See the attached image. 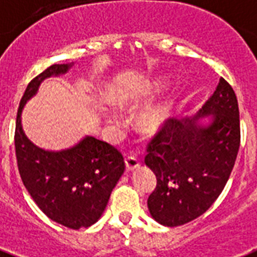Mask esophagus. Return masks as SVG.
Returning <instances> with one entry per match:
<instances>
[{
  "mask_svg": "<svg viewBox=\"0 0 257 257\" xmlns=\"http://www.w3.org/2000/svg\"><path fill=\"white\" fill-rule=\"evenodd\" d=\"M124 164H126L127 172H134L135 169H138L139 165H141L135 157H127L126 160H124Z\"/></svg>",
  "mask_w": 257,
  "mask_h": 257,
  "instance_id": "esophagus-1",
  "label": "esophagus"
}]
</instances>
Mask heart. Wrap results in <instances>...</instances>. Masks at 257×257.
I'll return each instance as SVG.
<instances>
[{
  "label": "heart",
  "mask_w": 257,
  "mask_h": 257,
  "mask_svg": "<svg viewBox=\"0 0 257 257\" xmlns=\"http://www.w3.org/2000/svg\"><path fill=\"white\" fill-rule=\"evenodd\" d=\"M150 93L151 89H141V91H135V92L123 93L116 99V104L120 107L135 106ZM169 115H170V104L168 101H164V103H160L157 106L150 107L139 116V128L143 133L153 134V133H156L157 130H160L161 127L164 126L165 122L169 119ZM111 122H114V120H111Z\"/></svg>",
  "instance_id": "1"
}]
</instances>
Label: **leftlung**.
I'll use <instances>...</instances> for the list:
<instances>
[{
    "label": "left lung",
    "mask_w": 257,
    "mask_h": 257,
    "mask_svg": "<svg viewBox=\"0 0 257 257\" xmlns=\"http://www.w3.org/2000/svg\"><path fill=\"white\" fill-rule=\"evenodd\" d=\"M205 116L206 126L198 120ZM238 147L237 97L221 77L196 116L168 119L147 145L145 164L157 177L147 200L151 217L180 226L205 213L229 180Z\"/></svg>",
    "instance_id": "1"
}]
</instances>
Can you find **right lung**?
I'll use <instances>...</instances> for the list:
<instances>
[{"label": "right lung", "instance_id": "add662e5", "mask_svg": "<svg viewBox=\"0 0 257 257\" xmlns=\"http://www.w3.org/2000/svg\"><path fill=\"white\" fill-rule=\"evenodd\" d=\"M72 64L51 65L28 84L17 111L15 146L20 176L37 206L53 221L80 229L95 224L106 209L124 172L122 154L93 137H85L71 149L44 150L28 139L21 126L24 106L40 84L65 73Z\"/></svg>", "mask_w": 257, "mask_h": 257}]
</instances>
